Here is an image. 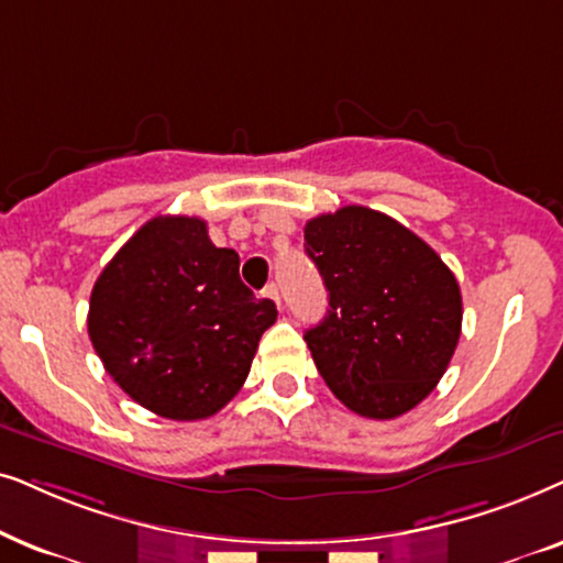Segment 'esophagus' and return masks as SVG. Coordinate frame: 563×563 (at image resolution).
<instances>
[{
  "label": "esophagus",
  "instance_id": "esophagus-1",
  "mask_svg": "<svg viewBox=\"0 0 563 563\" xmlns=\"http://www.w3.org/2000/svg\"><path fill=\"white\" fill-rule=\"evenodd\" d=\"M262 294H265L267 298H273V301H275L277 306H280V290H277L275 283H269V286H267L265 290H262Z\"/></svg>",
  "mask_w": 563,
  "mask_h": 563
}]
</instances>
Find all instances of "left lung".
I'll return each mask as SVG.
<instances>
[{"label": "left lung", "instance_id": "obj_1", "mask_svg": "<svg viewBox=\"0 0 563 563\" xmlns=\"http://www.w3.org/2000/svg\"><path fill=\"white\" fill-rule=\"evenodd\" d=\"M303 239L329 290L324 321L303 334L321 378L360 417L407 415L459 344V280L430 244L363 206L317 216Z\"/></svg>", "mask_w": 563, "mask_h": 563}]
</instances>
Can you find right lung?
<instances>
[{"label": "right lung", "instance_id": "1", "mask_svg": "<svg viewBox=\"0 0 563 563\" xmlns=\"http://www.w3.org/2000/svg\"><path fill=\"white\" fill-rule=\"evenodd\" d=\"M277 319L203 219L156 216L97 277L87 329L112 380L154 415L192 422L239 394Z\"/></svg>", "mask_w": 563, "mask_h": 563}]
</instances>
